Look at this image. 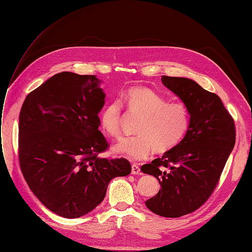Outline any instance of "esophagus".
<instances>
[{"instance_id":"esophagus-1","label":"esophagus","mask_w":252,"mask_h":252,"mask_svg":"<svg viewBox=\"0 0 252 252\" xmlns=\"http://www.w3.org/2000/svg\"><path fill=\"white\" fill-rule=\"evenodd\" d=\"M131 173L132 174H141V168L138 164H132L131 165Z\"/></svg>"}]
</instances>
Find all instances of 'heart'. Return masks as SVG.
I'll list each match as a JSON object with an SVG mask.
<instances>
[{
  "mask_svg": "<svg viewBox=\"0 0 252 252\" xmlns=\"http://www.w3.org/2000/svg\"><path fill=\"white\" fill-rule=\"evenodd\" d=\"M122 104L129 112L143 116L135 136L122 139L113 150L131 159H144L156 150L166 154L185 139L191 123L188 106L182 102H168L154 89L136 86L127 89L116 100L105 105L100 112L103 131L119 138L123 127Z\"/></svg>",
  "mask_w": 252,
  "mask_h": 252,
  "instance_id": "obj_1",
  "label": "heart"
}]
</instances>
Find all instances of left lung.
Returning a JSON list of instances; mask_svg holds the SVG:
<instances>
[{
  "label": "left lung",
  "mask_w": 252,
  "mask_h": 252,
  "mask_svg": "<svg viewBox=\"0 0 252 252\" xmlns=\"http://www.w3.org/2000/svg\"><path fill=\"white\" fill-rule=\"evenodd\" d=\"M161 80L188 106L191 123L177 147L141 167L161 185L145 204L158 216L180 218L199 209L215 191L234 146L235 125L218 94L189 79Z\"/></svg>",
  "instance_id": "left-lung-1"
}]
</instances>
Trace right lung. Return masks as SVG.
I'll return each instance as SVG.
<instances>
[{"label":"right lung","instance_id":"add662e5","mask_svg":"<svg viewBox=\"0 0 252 252\" xmlns=\"http://www.w3.org/2000/svg\"><path fill=\"white\" fill-rule=\"evenodd\" d=\"M94 75L60 72L28 94L20 111L19 162L29 188L57 215L94 210L109 182L131 172L128 159L98 157L109 144L98 130L105 94Z\"/></svg>","mask_w":252,"mask_h":252}]
</instances>
